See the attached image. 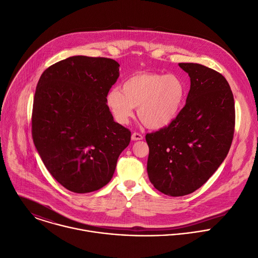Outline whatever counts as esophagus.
<instances>
[{"mask_svg": "<svg viewBox=\"0 0 258 258\" xmlns=\"http://www.w3.org/2000/svg\"><path fill=\"white\" fill-rule=\"evenodd\" d=\"M131 139H132L133 141H138V140H142V139H143V136H142L141 134H139V133L134 132V133L131 135Z\"/></svg>", "mask_w": 258, "mask_h": 258, "instance_id": "1", "label": "esophagus"}]
</instances>
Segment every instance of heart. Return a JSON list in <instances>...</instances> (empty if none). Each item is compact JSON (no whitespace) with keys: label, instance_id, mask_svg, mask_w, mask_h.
I'll use <instances>...</instances> for the list:
<instances>
[{"label":"heart","instance_id":"obj_1","mask_svg":"<svg viewBox=\"0 0 258 258\" xmlns=\"http://www.w3.org/2000/svg\"><path fill=\"white\" fill-rule=\"evenodd\" d=\"M187 95V86L176 74L142 72L128 78L121 87L112 88L106 96L114 119L128 124L137 108V116L145 127L160 130L172 124Z\"/></svg>","mask_w":258,"mask_h":258}]
</instances>
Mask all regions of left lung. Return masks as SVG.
<instances>
[{"label":"left lung","instance_id":"8db88e82","mask_svg":"<svg viewBox=\"0 0 258 258\" xmlns=\"http://www.w3.org/2000/svg\"><path fill=\"white\" fill-rule=\"evenodd\" d=\"M179 66L190 77L186 105L172 124L145 136L149 181L170 196L190 194L214 175L235 128L234 96L226 78L200 64Z\"/></svg>","mask_w":258,"mask_h":258}]
</instances>
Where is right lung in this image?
<instances>
[{
	"label": "right lung",
	"instance_id": "right-lung-1",
	"mask_svg": "<svg viewBox=\"0 0 258 258\" xmlns=\"http://www.w3.org/2000/svg\"><path fill=\"white\" fill-rule=\"evenodd\" d=\"M120 65L73 56L41 74L33 99L32 138L42 163L62 186L88 193L107 185L131 132L114 121L106 96Z\"/></svg>",
	"mask_w": 258,
	"mask_h": 258
}]
</instances>
